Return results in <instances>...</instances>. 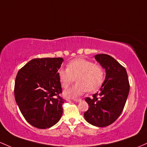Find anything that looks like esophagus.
I'll use <instances>...</instances> for the list:
<instances>
[{
	"instance_id": "1",
	"label": "esophagus",
	"mask_w": 147,
	"mask_h": 147,
	"mask_svg": "<svg viewBox=\"0 0 147 147\" xmlns=\"http://www.w3.org/2000/svg\"><path fill=\"white\" fill-rule=\"evenodd\" d=\"M73 100L75 101V102H81L82 99L81 98H79V99H73Z\"/></svg>"
}]
</instances>
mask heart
Here are the masks:
<instances>
[{"mask_svg": "<svg viewBox=\"0 0 147 147\" xmlns=\"http://www.w3.org/2000/svg\"><path fill=\"white\" fill-rule=\"evenodd\" d=\"M59 81L63 88H67L76 78L77 83L64 92L67 98H75L86 91H96L102 84L105 77L103 66L91 61L77 59L67 64V69H61L58 72Z\"/></svg>", "mask_w": 147, "mask_h": 147, "instance_id": "b5f03b06", "label": "heart"}]
</instances>
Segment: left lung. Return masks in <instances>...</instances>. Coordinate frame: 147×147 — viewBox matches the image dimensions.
Instances as JSON below:
<instances>
[{
  "label": "left lung",
  "instance_id": "1",
  "mask_svg": "<svg viewBox=\"0 0 147 147\" xmlns=\"http://www.w3.org/2000/svg\"><path fill=\"white\" fill-rule=\"evenodd\" d=\"M95 59L106 70L105 80L100 91L85 99L88 109L84 112L87 122L98 127L114 123L121 112L128 98L130 84L125 67L107 54H98Z\"/></svg>",
  "mask_w": 147,
  "mask_h": 147
}]
</instances>
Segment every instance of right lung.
Listing matches in <instances>:
<instances>
[{"label": "right lung", "instance_id": "obj_1", "mask_svg": "<svg viewBox=\"0 0 147 147\" xmlns=\"http://www.w3.org/2000/svg\"><path fill=\"white\" fill-rule=\"evenodd\" d=\"M62 58L34 59L19 70L14 97L24 119L33 126L46 129L57 123L63 114L65 100L58 71Z\"/></svg>", "mask_w": 147, "mask_h": 147}]
</instances>
